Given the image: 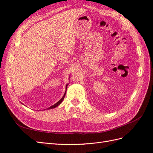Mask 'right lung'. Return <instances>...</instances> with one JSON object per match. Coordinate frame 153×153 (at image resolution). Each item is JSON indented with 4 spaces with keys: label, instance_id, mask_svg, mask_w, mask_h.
I'll return each instance as SVG.
<instances>
[{
    "label": "right lung",
    "instance_id": "obj_1",
    "mask_svg": "<svg viewBox=\"0 0 153 153\" xmlns=\"http://www.w3.org/2000/svg\"><path fill=\"white\" fill-rule=\"evenodd\" d=\"M68 84H67L66 85V89H67V86H68ZM66 91H65V93H64V96H62V98L61 99V100H60L59 101H58V102H57L56 103H55V104H54L53 105H52V106H50V107H49V108H48V109H52V108H55V107H57V106H58V105H59L60 104H61V103H62V100H64V97H65V96H66Z\"/></svg>",
    "mask_w": 153,
    "mask_h": 153
}]
</instances>
